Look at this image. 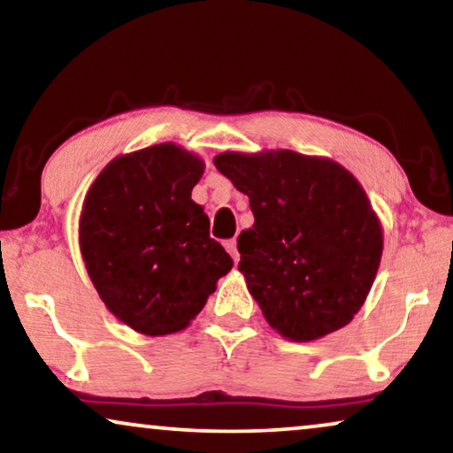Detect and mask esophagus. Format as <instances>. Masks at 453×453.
I'll return each mask as SVG.
<instances>
[{"instance_id":"esophagus-1","label":"esophagus","mask_w":453,"mask_h":453,"mask_svg":"<svg viewBox=\"0 0 453 453\" xmlns=\"http://www.w3.org/2000/svg\"><path fill=\"white\" fill-rule=\"evenodd\" d=\"M225 247H226V251L231 253V257H233V262L237 264L239 262V251H237V241L234 239H228V241H225Z\"/></svg>"}]
</instances>
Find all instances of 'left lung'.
<instances>
[{"label": "left lung", "instance_id": "obj_1", "mask_svg": "<svg viewBox=\"0 0 453 453\" xmlns=\"http://www.w3.org/2000/svg\"><path fill=\"white\" fill-rule=\"evenodd\" d=\"M214 165L250 197L239 272L282 338L311 342L350 324L380 270L383 228L363 185L327 157L220 152Z\"/></svg>", "mask_w": 453, "mask_h": 453}]
</instances>
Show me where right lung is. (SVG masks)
<instances>
[{"instance_id": "1", "label": "right lung", "mask_w": 453, "mask_h": 453, "mask_svg": "<svg viewBox=\"0 0 453 453\" xmlns=\"http://www.w3.org/2000/svg\"><path fill=\"white\" fill-rule=\"evenodd\" d=\"M202 157L163 142L119 154L86 191L78 241L104 307L144 336L188 327L233 259L191 189Z\"/></svg>"}]
</instances>
